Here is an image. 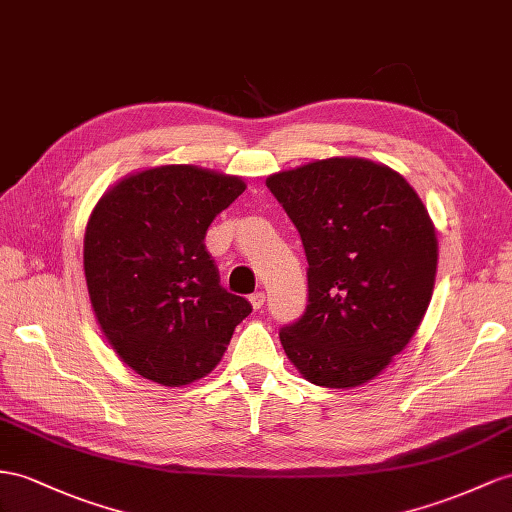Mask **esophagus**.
<instances>
[{
    "instance_id": "1",
    "label": "esophagus",
    "mask_w": 512,
    "mask_h": 512,
    "mask_svg": "<svg viewBox=\"0 0 512 512\" xmlns=\"http://www.w3.org/2000/svg\"><path fill=\"white\" fill-rule=\"evenodd\" d=\"M264 303H266V294H264V292L251 294V305H253V309H261V307H264Z\"/></svg>"
}]
</instances>
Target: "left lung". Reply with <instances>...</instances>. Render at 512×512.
I'll return each mask as SVG.
<instances>
[{
  "label": "left lung",
  "instance_id": "8db88e82",
  "mask_svg": "<svg viewBox=\"0 0 512 512\" xmlns=\"http://www.w3.org/2000/svg\"><path fill=\"white\" fill-rule=\"evenodd\" d=\"M266 186L303 240L307 309L279 337L309 383L372 381L411 342L430 305L437 235L396 170L329 157L270 175Z\"/></svg>",
  "mask_w": 512,
  "mask_h": 512
}]
</instances>
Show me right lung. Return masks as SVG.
<instances>
[{"label":"right lung","instance_id":"1","mask_svg":"<svg viewBox=\"0 0 512 512\" xmlns=\"http://www.w3.org/2000/svg\"><path fill=\"white\" fill-rule=\"evenodd\" d=\"M246 190L240 177L170 164L101 196L86 225L84 274L103 335L131 370L166 387L212 372L253 311L227 292L205 233Z\"/></svg>","mask_w":512,"mask_h":512}]
</instances>
